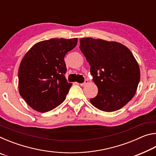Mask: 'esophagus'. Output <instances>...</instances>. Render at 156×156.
<instances>
[{"mask_svg": "<svg viewBox=\"0 0 156 156\" xmlns=\"http://www.w3.org/2000/svg\"><path fill=\"white\" fill-rule=\"evenodd\" d=\"M88 83H89V80H87V79H86V80H84V82L83 83H81V84H80V86H82V87H84V86L87 85V84H88Z\"/></svg>", "mask_w": 156, "mask_h": 156, "instance_id": "esophagus-1", "label": "esophagus"}]
</instances>
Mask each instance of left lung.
<instances>
[{
    "mask_svg": "<svg viewBox=\"0 0 156 156\" xmlns=\"http://www.w3.org/2000/svg\"><path fill=\"white\" fill-rule=\"evenodd\" d=\"M80 49L98 89L91 103L107 112L127 104L135 96L140 79L139 65L130 50L118 42L92 38H80Z\"/></svg>",
    "mask_w": 156,
    "mask_h": 156,
    "instance_id": "8db88e82",
    "label": "left lung"
}]
</instances>
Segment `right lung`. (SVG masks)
I'll return each mask as SVG.
<instances>
[{"instance_id": "add662e5", "label": "right lung", "mask_w": 156, "mask_h": 156, "mask_svg": "<svg viewBox=\"0 0 156 156\" xmlns=\"http://www.w3.org/2000/svg\"><path fill=\"white\" fill-rule=\"evenodd\" d=\"M78 38H51L38 42L26 53L18 69V90L37 112L57 107L66 98L72 84L67 81L65 55L76 46Z\"/></svg>"}]
</instances>
